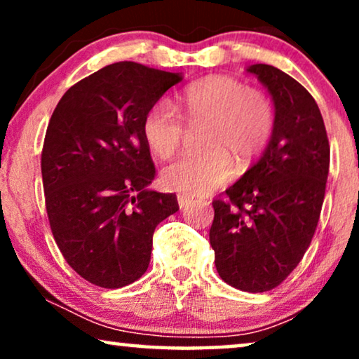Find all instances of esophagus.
I'll use <instances>...</instances> for the list:
<instances>
[{
  "instance_id": "1",
  "label": "esophagus",
  "mask_w": 359,
  "mask_h": 359,
  "mask_svg": "<svg viewBox=\"0 0 359 359\" xmlns=\"http://www.w3.org/2000/svg\"><path fill=\"white\" fill-rule=\"evenodd\" d=\"M193 203H194V199L189 198V196H184V194L178 196V204H180L181 209H188Z\"/></svg>"
}]
</instances>
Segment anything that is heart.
Masks as SVG:
<instances>
[{
    "mask_svg": "<svg viewBox=\"0 0 359 359\" xmlns=\"http://www.w3.org/2000/svg\"><path fill=\"white\" fill-rule=\"evenodd\" d=\"M178 112L166 100L145 112L142 135L161 158L173 155L184 139L186 126L205 124V150L184 154L161 171L165 188L186 196H205L227 183L232 158L247 166L271 140L276 112L273 101L258 88L230 76H212L186 88L178 97Z\"/></svg>",
    "mask_w": 359,
    "mask_h": 359,
    "instance_id": "heart-1",
    "label": "heart"
}]
</instances>
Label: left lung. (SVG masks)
Returning <instances> with one entry per match:
<instances>
[{"mask_svg": "<svg viewBox=\"0 0 359 359\" xmlns=\"http://www.w3.org/2000/svg\"><path fill=\"white\" fill-rule=\"evenodd\" d=\"M250 73L268 88L276 126L262 158L215 199L209 232L219 276L247 292L278 287L301 262L325 198L330 144L320 109L301 83L276 67Z\"/></svg>", "mask_w": 359, "mask_h": 359, "instance_id": "8db88e82", "label": "left lung"}]
</instances>
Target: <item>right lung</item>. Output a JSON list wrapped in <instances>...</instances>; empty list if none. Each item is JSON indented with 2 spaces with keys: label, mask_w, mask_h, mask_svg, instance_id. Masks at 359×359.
I'll use <instances>...</instances> for the list:
<instances>
[{
  "label": "right lung",
  "mask_w": 359,
  "mask_h": 359,
  "mask_svg": "<svg viewBox=\"0 0 359 359\" xmlns=\"http://www.w3.org/2000/svg\"><path fill=\"white\" fill-rule=\"evenodd\" d=\"M180 73L117 62L83 78L53 111L41 168L48 222L67 263L117 289L147 271L155 227L180 209L147 189L156 171L142 121Z\"/></svg>",
  "instance_id": "1"
}]
</instances>
